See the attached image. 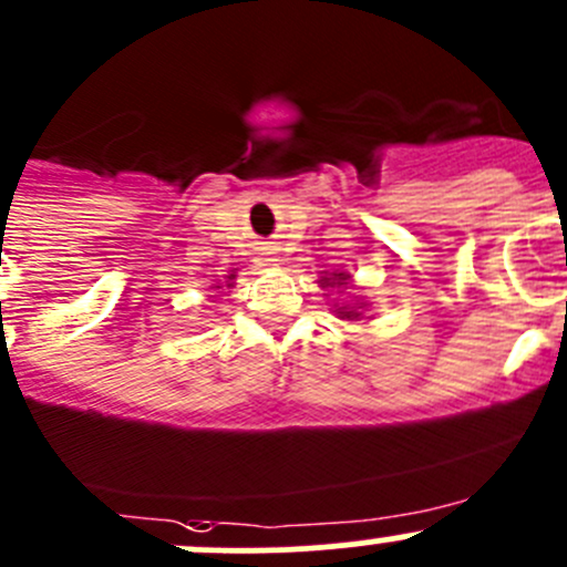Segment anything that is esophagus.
<instances>
[{"instance_id": "obj_1", "label": "esophagus", "mask_w": 567, "mask_h": 567, "mask_svg": "<svg viewBox=\"0 0 567 567\" xmlns=\"http://www.w3.org/2000/svg\"><path fill=\"white\" fill-rule=\"evenodd\" d=\"M270 261H278V259H270Z\"/></svg>"}]
</instances>
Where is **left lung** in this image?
Here are the masks:
<instances>
[{
    "label": "left lung",
    "instance_id": "8db88e82",
    "mask_svg": "<svg viewBox=\"0 0 567 567\" xmlns=\"http://www.w3.org/2000/svg\"><path fill=\"white\" fill-rule=\"evenodd\" d=\"M347 278H350L347 272H333L330 278L322 276V281H319V284H322V286H341V284H347ZM361 308L363 306H358V302H355V306H341V308H336V311H339L341 319H361Z\"/></svg>",
    "mask_w": 567,
    "mask_h": 567
}]
</instances>
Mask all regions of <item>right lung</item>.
<instances>
[{"instance_id": "obj_1", "label": "right lung", "mask_w": 567, "mask_h": 567, "mask_svg": "<svg viewBox=\"0 0 567 567\" xmlns=\"http://www.w3.org/2000/svg\"><path fill=\"white\" fill-rule=\"evenodd\" d=\"M228 278V281H226V286H231V281H234V272H231V276H226Z\"/></svg>"}]
</instances>
